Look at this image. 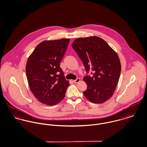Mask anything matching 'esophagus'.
<instances>
[{"label":"esophagus","mask_w":147,"mask_h":147,"mask_svg":"<svg viewBox=\"0 0 147 147\" xmlns=\"http://www.w3.org/2000/svg\"><path fill=\"white\" fill-rule=\"evenodd\" d=\"M80 81V79L79 78H77L76 80H74L73 82L74 83H78Z\"/></svg>","instance_id":"obj_1"}]
</instances>
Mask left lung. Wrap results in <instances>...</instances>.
<instances>
[{
	"mask_svg": "<svg viewBox=\"0 0 147 147\" xmlns=\"http://www.w3.org/2000/svg\"><path fill=\"white\" fill-rule=\"evenodd\" d=\"M72 48L82 61L87 89L84 96L91 102L101 104L113 94L120 77L121 65L117 53L103 39L89 37L76 39Z\"/></svg>",
	"mask_w": 147,
	"mask_h": 147,
	"instance_id": "left-lung-1",
	"label": "left lung"
}]
</instances>
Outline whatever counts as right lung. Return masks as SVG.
I'll list each match as a JSON object with an SVG mask.
<instances>
[{"label":"right lung","instance_id":"1","mask_svg":"<svg viewBox=\"0 0 147 147\" xmlns=\"http://www.w3.org/2000/svg\"><path fill=\"white\" fill-rule=\"evenodd\" d=\"M69 39L45 41L38 44L28 59L26 74L34 97L49 106L60 102L69 83L66 80L60 62Z\"/></svg>","mask_w":147,"mask_h":147}]
</instances>
